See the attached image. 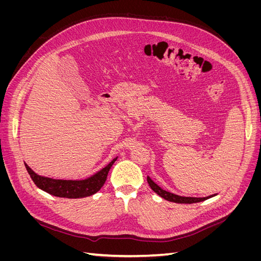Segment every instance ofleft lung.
Wrapping results in <instances>:
<instances>
[{"label":"left lung","mask_w":261,"mask_h":261,"mask_svg":"<svg viewBox=\"0 0 261 261\" xmlns=\"http://www.w3.org/2000/svg\"><path fill=\"white\" fill-rule=\"evenodd\" d=\"M147 181H148L149 186L151 187V189H152L154 193H156L158 195H159L160 197H162V198H164L165 200H169V201H172V202H176V203H196V202H200V201L206 200V199H208V198H210V197H211V196H209V197H203V198H197V197L178 196V195H175V194H172L170 192L164 191V189H162L161 187L158 186L153 180H151V178H150L149 176H147Z\"/></svg>","instance_id":"8db88e82"}]
</instances>
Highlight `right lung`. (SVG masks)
<instances>
[{
	"instance_id": "add662e5",
	"label": "right lung",
	"mask_w": 261,
	"mask_h": 261,
	"mask_svg": "<svg viewBox=\"0 0 261 261\" xmlns=\"http://www.w3.org/2000/svg\"><path fill=\"white\" fill-rule=\"evenodd\" d=\"M116 159L117 158L113 159L97 174L83 180H65L44 177L36 174L26 163L25 167L36 186L48 194L55 197H62V198H84V197L91 196L100 191L101 187L105 185L108 173Z\"/></svg>"
}]
</instances>
